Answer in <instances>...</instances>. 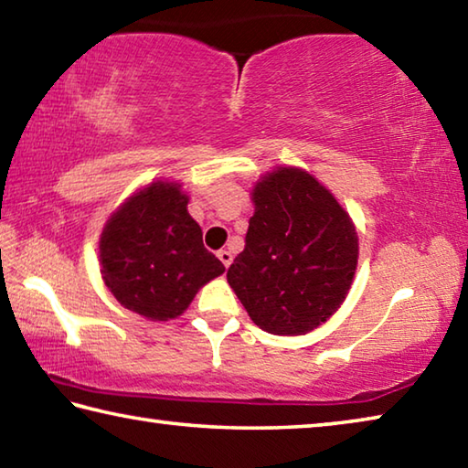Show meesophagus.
Segmentation results:
<instances>
[{
  "label": "esophagus",
  "mask_w": 468,
  "mask_h": 468,
  "mask_svg": "<svg viewBox=\"0 0 468 468\" xmlns=\"http://www.w3.org/2000/svg\"><path fill=\"white\" fill-rule=\"evenodd\" d=\"M217 256H218L220 262L225 264V268L231 266V262H233V253H231V251H229V250H220V251L217 253Z\"/></svg>",
  "instance_id": "esophagus-1"
}]
</instances>
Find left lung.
Listing matches in <instances>:
<instances>
[{
  "instance_id": "1",
  "label": "left lung",
  "mask_w": 468,
  "mask_h": 468,
  "mask_svg": "<svg viewBox=\"0 0 468 468\" xmlns=\"http://www.w3.org/2000/svg\"><path fill=\"white\" fill-rule=\"evenodd\" d=\"M245 250L227 281L256 326L297 336L322 326L351 289L359 237L330 189L299 167H276L251 189Z\"/></svg>"
}]
</instances>
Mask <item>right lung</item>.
<instances>
[{"mask_svg":"<svg viewBox=\"0 0 468 468\" xmlns=\"http://www.w3.org/2000/svg\"><path fill=\"white\" fill-rule=\"evenodd\" d=\"M187 202L177 181L156 179L132 194L102 227V281L125 310L146 320L177 318L206 282L225 272L204 248Z\"/></svg>","mask_w":468,"mask_h":468,"instance_id":"1","label":"right lung"}]
</instances>
